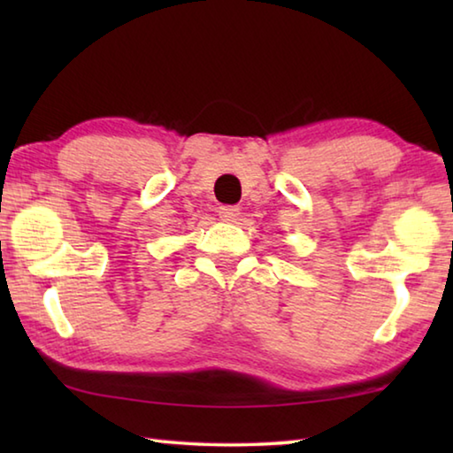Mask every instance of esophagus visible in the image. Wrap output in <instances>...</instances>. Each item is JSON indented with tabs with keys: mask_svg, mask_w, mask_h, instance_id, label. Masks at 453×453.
Returning <instances> with one entry per match:
<instances>
[{
	"mask_svg": "<svg viewBox=\"0 0 453 453\" xmlns=\"http://www.w3.org/2000/svg\"><path fill=\"white\" fill-rule=\"evenodd\" d=\"M218 216L224 221H235L240 218V208H235V205H219Z\"/></svg>",
	"mask_w": 453,
	"mask_h": 453,
	"instance_id": "34e87169",
	"label": "esophagus"
}]
</instances>
